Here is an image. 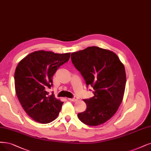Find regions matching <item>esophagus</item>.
<instances>
[{
	"instance_id": "1",
	"label": "esophagus",
	"mask_w": 151,
	"mask_h": 151,
	"mask_svg": "<svg viewBox=\"0 0 151 151\" xmlns=\"http://www.w3.org/2000/svg\"><path fill=\"white\" fill-rule=\"evenodd\" d=\"M68 99L71 101H76L78 99L76 98H68Z\"/></svg>"
}]
</instances>
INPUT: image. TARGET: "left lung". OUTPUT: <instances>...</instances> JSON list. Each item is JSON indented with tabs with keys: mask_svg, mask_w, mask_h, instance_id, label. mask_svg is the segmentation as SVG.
Masks as SVG:
<instances>
[{
	"mask_svg": "<svg viewBox=\"0 0 151 151\" xmlns=\"http://www.w3.org/2000/svg\"><path fill=\"white\" fill-rule=\"evenodd\" d=\"M71 59L87 86L94 90V96L84 99L86 111L78 117L88 126L102 124L116 113L123 99L126 81L124 66L115 53L98 47L72 53Z\"/></svg>",
	"mask_w": 151,
	"mask_h": 151,
	"instance_id": "8db88e82",
	"label": "left lung"
}]
</instances>
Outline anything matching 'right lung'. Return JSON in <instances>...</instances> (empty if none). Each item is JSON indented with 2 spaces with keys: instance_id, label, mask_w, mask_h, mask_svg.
<instances>
[{
  "instance_id": "1",
  "label": "right lung",
  "mask_w": 151,
  "mask_h": 151,
  "mask_svg": "<svg viewBox=\"0 0 151 151\" xmlns=\"http://www.w3.org/2000/svg\"><path fill=\"white\" fill-rule=\"evenodd\" d=\"M70 53H55L39 50L28 55L17 66L14 79L17 96L22 108L33 120L42 124L57 118L63 102L48 95L52 78L60 66L70 59Z\"/></svg>"
}]
</instances>
